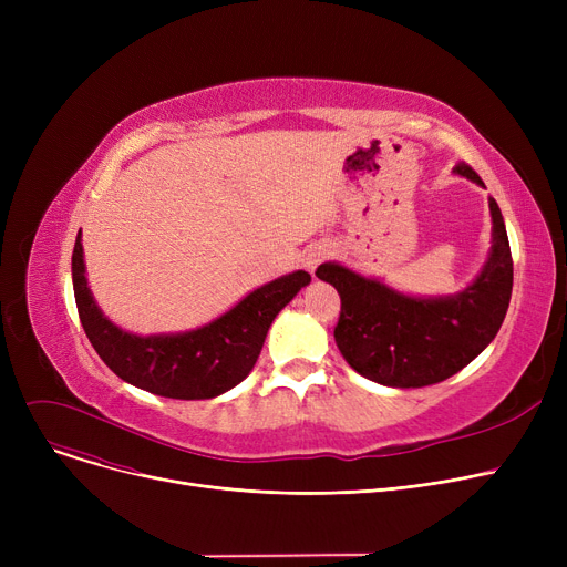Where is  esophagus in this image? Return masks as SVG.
<instances>
[{
  "mask_svg": "<svg viewBox=\"0 0 567 567\" xmlns=\"http://www.w3.org/2000/svg\"><path fill=\"white\" fill-rule=\"evenodd\" d=\"M323 257H326V250H321V248H319V250H310L308 257H306V266L310 268V271H315V268L319 266V261H321Z\"/></svg>",
  "mask_w": 567,
  "mask_h": 567,
  "instance_id": "1",
  "label": "esophagus"
}]
</instances>
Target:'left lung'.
I'll list each match as a JSON object with an SVG mask.
<instances>
[{"instance_id": "left-lung-1", "label": "left lung", "mask_w": 567, "mask_h": 567, "mask_svg": "<svg viewBox=\"0 0 567 567\" xmlns=\"http://www.w3.org/2000/svg\"><path fill=\"white\" fill-rule=\"evenodd\" d=\"M455 172L483 186L471 165L460 163ZM489 212V259L471 287L449 299H411L340 264L317 268V278L340 293L333 336L355 372L393 389H421L457 374L494 340L511 306L513 255L492 197Z\"/></svg>"}]
</instances>
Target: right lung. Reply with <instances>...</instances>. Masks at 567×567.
I'll return each instance as SVG.
<instances>
[{
	"instance_id": "1",
	"label": "right lung",
	"mask_w": 567,
	"mask_h": 567,
	"mask_svg": "<svg viewBox=\"0 0 567 567\" xmlns=\"http://www.w3.org/2000/svg\"><path fill=\"white\" fill-rule=\"evenodd\" d=\"M308 282L310 274L296 271L255 289L197 331L140 338L103 317L86 287L80 234L73 248V291L89 342L118 379L172 400H208L241 383L257 363L276 315Z\"/></svg>"
}]
</instances>
